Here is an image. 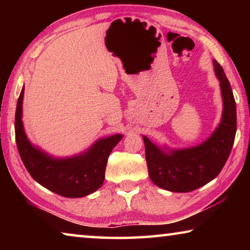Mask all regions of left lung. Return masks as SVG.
<instances>
[{"label":"left lung","instance_id":"obj_1","mask_svg":"<svg viewBox=\"0 0 250 250\" xmlns=\"http://www.w3.org/2000/svg\"><path fill=\"white\" fill-rule=\"evenodd\" d=\"M213 62L224 105L222 120L210 137L196 146L168 150L143 135L149 176L161 188L179 193L194 191L214 180L230 154L236 134V103L223 67L216 61Z\"/></svg>","mask_w":250,"mask_h":250}]
</instances>
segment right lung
Returning a JSON list of instances; mask_svg holds the SVG:
<instances>
[{
    "label": "right lung",
    "instance_id": "obj_1",
    "mask_svg": "<svg viewBox=\"0 0 250 250\" xmlns=\"http://www.w3.org/2000/svg\"><path fill=\"white\" fill-rule=\"evenodd\" d=\"M24 86L15 112V140L21 159L37 183L64 197H83L97 191L104 181L110 152L122 139V134L100 139L89 149L69 158H54L26 137L22 121Z\"/></svg>",
    "mask_w": 250,
    "mask_h": 250
}]
</instances>
